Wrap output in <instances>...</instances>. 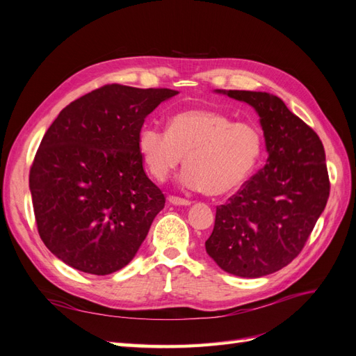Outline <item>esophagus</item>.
Returning <instances> with one entry per match:
<instances>
[{
  "mask_svg": "<svg viewBox=\"0 0 356 356\" xmlns=\"http://www.w3.org/2000/svg\"><path fill=\"white\" fill-rule=\"evenodd\" d=\"M168 200H169V203L175 204V207H190V204H191L190 200L181 199V197H177V196H169Z\"/></svg>",
  "mask_w": 356,
  "mask_h": 356,
  "instance_id": "34e87169",
  "label": "esophagus"
}]
</instances>
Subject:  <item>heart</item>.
Here are the masks:
<instances>
[{"label": "heart", "mask_w": 356, "mask_h": 356, "mask_svg": "<svg viewBox=\"0 0 356 356\" xmlns=\"http://www.w3.org/2000/svg\"><path fill=\"white\" fill-rule=\"evenodd\" d=\"M138 152L157 181H166L186 157L181 184L222 196L252 174L263 153V135L255 124L238 123L220 111L187 110L170 117L168 131L143 127Z\"/></svg>", "instance_id": "1"}]
</instances>
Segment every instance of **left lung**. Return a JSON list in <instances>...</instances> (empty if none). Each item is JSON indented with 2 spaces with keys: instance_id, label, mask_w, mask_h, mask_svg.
<instances>
[{
  "instance_id": "left-lung-1",
  "label": "left lung",
  "mask_w": 356,
  "mask_h": 356,
  "mask_svg": "<svg viewBox=\"0 0 356 356\" xmlns=\"http://www.w3.org/2000/svg\"><path fill=\"white\" fill-rule=\"evenodd\" d=\"M215 92L252 106L268 157L229 203L217 208L204 248L224 272L241 277L270 275L300 254L325 209L330 179L324 145L275 95Z\"/></svg>"
}]
</instances>
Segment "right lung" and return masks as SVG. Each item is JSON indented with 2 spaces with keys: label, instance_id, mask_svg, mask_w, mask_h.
<instances>
[{
  "label": "right lung",
  "instance_id": "right-lung-1",
  "mask_svg": "<svg viewBox=\"0 0 356 356\" xmlns=\"http://www.w3.org/2000/svg\"><path fill=\"white\" fill-rule=\"evenodd\" d=\"M175 95L108 84L67 105L47 129L29 190L40 238L60 261L98 276L131 263L165 207L138 136L145 117Z\"/></svg>",
  "mask_w": 356,
  "mask_h": 356
}]
</instances>
